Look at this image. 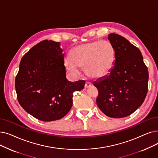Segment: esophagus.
<instances>
[{"mask_svg": "<svg viewBox=\"0 0 158 158\" xmlns=\"http://www.w3.org/2000/svg\"><path fill=\"white\" fill-rule=\"evenodd\" d=\"M92 85L91 83H89V82H86V83L85 85V87L86 88H88L91 87Z\"/></svg>", "mask_w": 158, "mask_h": 158, "instance_id": "1", "label": "esophagus"}]
</instances>
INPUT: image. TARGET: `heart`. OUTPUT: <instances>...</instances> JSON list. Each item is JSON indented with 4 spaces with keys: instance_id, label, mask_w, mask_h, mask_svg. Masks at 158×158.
<instances>
[{
    "instance_id": "1",
    "label": "heart",
    "mask_w": 158,
    "mask_h": 158,
    "mask_svg": "<svg viewBox=\"0 0 158 158\" xmlns=\"http://www.w3.org/2000/svg\"><path fill=\"white\" fill-rule=\"evenodd\" d=\"M115 51L108 40H95L74 47L71 56L67 55L64 64L72 74L79 73V67H85L89 77L101 79L111 72L114 64Z\"/></svg>"
}]
</instances>
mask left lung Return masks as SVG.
<instances>
[{"label": "left lung", "mask_w": 158, "mask_h": 158, "mask_svg": "<svg viewBox=\"0 0 158 158\" xmlns=\"http://www.w3.org/2000/svg\"><path fill=\"white\" fill-rule=\"evenodd\" d=\"M108 38L115 48V60L108 76L94 82L99 92L96 102L108 117L122 118L145 101L148 71L138 48L118 34L111 33Z\"/></svg>", "instance_id": "8db88e82"}]
</instances>
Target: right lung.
Returning <instances> with one entry per match:
<instances>
[{"mask_svg": "<svg viewBox=\"0 0 158 158\" xmlns=\"http://www.w3.org/2000/svg\"><path fill=\"white\" fill-rule=\"evenodd\" d=\"M85 84L83 80L68 81L60 43L44 40L21 59L15 86L18 101L24 110L39 120L52 121L68 113L73 92L83 90Z\"/></svg>", "mask_w": 158, "mask_h": 158, "instance_id": "1", "label": "right lung"}]
</instances>
